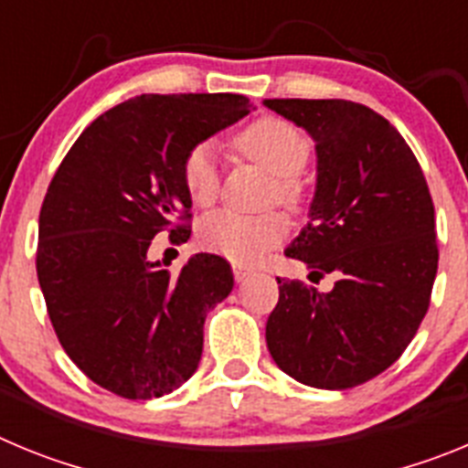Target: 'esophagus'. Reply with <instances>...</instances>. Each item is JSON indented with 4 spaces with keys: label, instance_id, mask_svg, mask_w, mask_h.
I'll return each mask as SVG.
<instances>
[{
    "label": "esophagus",
    "instance_id": "34e87169",
    "mask_svg": "<svg viewBox=\"0 0 468 468\" xmlns=\"http://www.w3.org/2000/svg\"><path fill=\"white\" fill-rule=\"evenodd\" d=\"M231 271H234V279L237 281H246L248 276L253 274V271L248 270V267H243V264H234V267H231Z\"/></svg>",
    "mask_w": 468,
    "mask_h": 468
}]
</instances>
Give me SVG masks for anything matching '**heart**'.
Returning a JSON list of instances; mask_svg holds the SVG:
<instances>
[{"label":"heart","mask_w":468,"mask_h":468,"mask_svg":"<svg viewBox=\"0 0 468 468\" xmlns=\"http://www.w3.org/2000/svg\"><path fill=\"white\" fill-rule=\"evenodd\" d=\"M234 147L241 156L274 176L271 197L285 208H300L304 198L302 171L312 156V143L300 128L279 117H260L234 135ZM183 187L189 201L206 208L220 189V164L213 143H198L185 154L180 166ZM285 237V220L279 213L239 215L218 210L198 225V241L210 253L234 262H255Z\"/></svg>","instance_id":"b5f03b06"}]
</instances>
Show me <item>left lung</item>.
Segmentation results:
<instances>
[{"label": "left lung", "instance_id": "obj_1", "mask_svg": "<svg viewBox=\"0 0 468 468\" xmlns=\"http://www.w3.org/2000/svg\"><path fill=\"white\" fill-rule=\"evenodd\" d=\"M316 140L312 220L285 248L314 283L279 279L267 318L276 366L316 388H351L400 358L431 302L436 218L420 161L382 114L351 101H264Z\"/></svg>", "mask_w": 468, "mask_h": 468}]
</instances>
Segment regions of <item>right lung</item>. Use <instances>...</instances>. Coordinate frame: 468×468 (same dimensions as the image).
<instances>
[{"instance_id":"obj_1","label":"right lung","mask_w":468,"mask_h":468,"mask_svg":"<svg viewBox=\"0 0 468 468\" xmlns=\"http://www.w3.org/2000/svg\"><path fill=\"white\" fill-rule=\"evenodd\" d=\"M248 112L237 93L138 95L90 122L48 185L37 279L65 354L112 394L159 399L201 361L206 314L234 285L229 262L198 253L168 274L147 250L161 231L187 241L185 154Z\"/></svg>"}]
</instances>
